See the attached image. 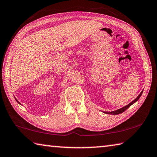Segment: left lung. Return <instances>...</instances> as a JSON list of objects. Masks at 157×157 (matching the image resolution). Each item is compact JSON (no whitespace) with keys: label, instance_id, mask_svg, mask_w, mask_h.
Instances as JSON below:
<instances>
[{"label":"left lung","instance_id":"obj_1","mask_svg":"<svg viewBox=\"0 0 157 157\" xmlns=\"http://www.w3.org/2000/svg\"><path fill=\"white\" fill-rule=\"evenodd\" d=\"M142 93H143V90H142V92H141V93H140L138 97H137L135 98V99L132 101L131 103H129L128 105H125V106H124V107H123V108H121L118 109H117V110L112 111V112H104V113H105V114H114V115H115V114H121V113H122V112H123L125 110H126V109H127L129 108V107H130L132 105H133V104H134V103H136V101L139 99L140 97H141V94H142Z\"/></svg>","mask_w":157,"mask_h":157}]
</instances>
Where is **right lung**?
<instances>
[{
	"instance_id": "right-lung-1",
	"label": "right lung",
	"mask_w": 157,
	"mask_h": 157,
	"mask_svg": "<svg viewBox=\"0 0 157 157\" xmlns=\"http://www.w3.org/2000/svg\"><path fill=\"white\" fill-rule=\"evenodd\" d=\"M15 99H16V101H17V102H18V103H19V104H21V103H19V102H18V100H17V99H16V98H15Z\"/></svg>"
}]
</instances>
